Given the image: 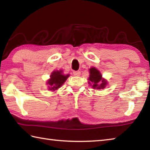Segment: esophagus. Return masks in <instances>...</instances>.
Segmentation results:
<instances>
[{
    "instance_id": "34e87169",
    "label": "esophagus",
    "mask_w": 150,
    "mask_h": 150,
    "mask_svg": "<svg viewBox=\"0 0 150 150\" xmlns=\"http://www.w3.org/2000/svg\"><path fill=\"white\" fill-rule=\"evenodd\" d=\"M73 75L75 76H77V77H79V76L81 75V72L79 71H73Z\"/></svg>"
}]
</instances>
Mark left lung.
<instances>
[{
	"mask_svg": "<svg viewBox=\"0 0 150 150\" xmlns=\"http://www.w3.org/2000/svg\"><path fill=\"white\" fill-rule=\"evenodd\" d=\"M90 75L88 79V84L93 89L101 90L106 88L108 85V81L103 77L101 73L95 67H91L89 69Z\"/></svg>",
	"mask_w": 150,
	"mask_h": 150,
	"instance_id": "1",
	"label": "left lung"
}]
</instances>
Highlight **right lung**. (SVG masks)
<instances>
[{
    "label": "right lung",
    "instance_id": "right-lung-1",
    "mask_svg": "<svg viewBox=\"0 0 150 150\" xmlns=\"http://www.w3.org/2000/svg\"><path fill=\"white\" fill-rule=\"evenodd\" d=\"M69 77V74H63V70H54L50 75V78L47 81V90L52 91H55L62 86L67 79Z\"/></svg>",
    "mask_w": 150,
    "mask_h": 150
}]
</instances>
